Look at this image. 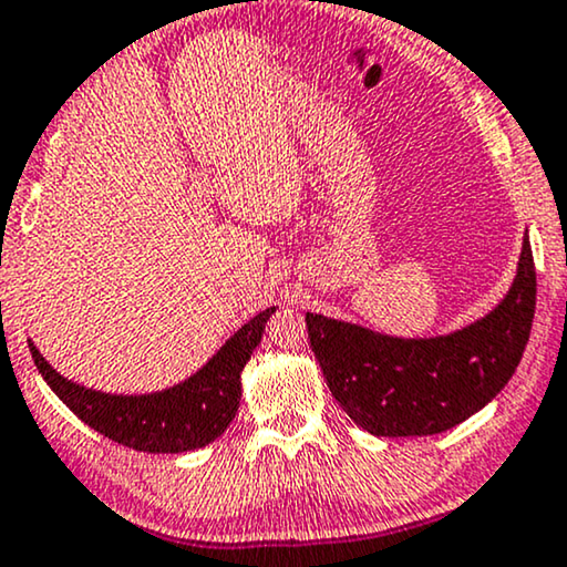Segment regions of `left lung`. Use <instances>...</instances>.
Masks as SVG:
<instances>
[{"label":"left lung","instance_id":"obj_1","mask_svg":"<svg viewBox=\"0 0 567 567\" xmlns=\"http://www.w3.org/2000/svg\"><path fill=\"white\" fill-rule=\"evenodd\" d=\"M536 310L528 239L508 297L451 336L403 341L307 312L326 382L359 427L378 437L437 435L489 403L524 357Z\"/></svg>","mask_w":567,"mask_h":567}]
</instances>
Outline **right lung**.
Instances as JSON below:
<instances>
[{
  "mask_svg": "<svg viewBox=\"0 0 567 567\" xmlns=\"http://www.w3.org/2000/svg\"><path fill=\"white\" fill-rule=\"evenodd\" d=\"M274 312L276 307L255 315L193 378L151 395L91 391V388L64 380L33 343L28 347H31L41 378L87 427L143 453H185L213 443L237 416L241 370L260 343L262 330Z\"/></svg>",
  "mask_w": 567,
  "mask_h": 567,
  "instance_id": "right-lung-1",
  "label": "right lung"
}]
</instances>
